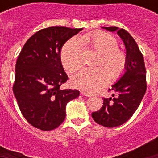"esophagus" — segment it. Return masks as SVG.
Wrapping results in <instances>:
<instances>
[{"label": "esophagus", "mask_w": 158, "mask_h": 158, "mask_svg": "<svg viewBox=\"0 0 158 158\" xmlns=\"http://www.w3.org/2000/svg\"><path fill=\"white\" fill-rule=\"evenodd\" d=\"M81 93H82V94L85 95V96H93V93H89V92H88V91H82Z\"/></svg>", "instance_id": "esophagus-1"}]
</instances>
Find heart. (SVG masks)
<instances>
[{
    "label": "heart",
    "instance_id": "obj_1",
    "mask_svg": "<svg viewBox=\"0 0 158 158\" xmlns=\"http://www.w3.org/2000/svg\"><path fill=\"white\" fill-rule=\"evenodd\" d=\"M81 42L102 55L98 66L95 69H83L72 78L73 86L77 89L94 92L106 85L108 79L117 80L127 67V55L118 49L117 40L105 32H93L81 37L73 38L65 43L61 51V61L64 68L69 72L77 70L83 62ZM104 67L105 69L103 68Z\"/></svg>",
    "mask_w": 158,
    "mask_h": 158
}]
</instances>
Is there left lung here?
Wrapping results in <instances>:
<instances>
[{
  "instance_id": "1",
  "label": "left lung",
  "mask_w": 158,
  "mask_h": 158,
  "mask_svg": "<svg viewBox=\"0 0 158 158\" xmlns=\"http://www.w3.org/2000/svg\"><path fill=\"white\" fill-rule=\"evenodd\" d=\"M103 28L117 32L126 47L127 60L124 74L109 89L116 96L104 98L102 107L92 113V117L100 125L115 127L126 123L138 109L146 91V72L143 55L133 37L117 27Z\"/></svg>"
}]
</instances>
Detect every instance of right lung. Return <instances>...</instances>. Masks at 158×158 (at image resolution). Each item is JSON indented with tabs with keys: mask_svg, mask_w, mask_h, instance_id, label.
<instances>
[{
	"mask_svg": "<svg viewBox=\"0 0 158 158\" xmlns=\"http://www.w3.org/2000/svg\"><path fill=\"white\" fill-rule=\"evenodd\" d=\"M82 28L54 26L35 33L23 46L16 64L13 93L26 120L34 127L51 131L65 120L67 103L78 90H61L68 76L62 67V46Z\"/></svg>",
	"mask_w": 158,
	"mask_h": 158,
	"instance_id": "add662e5",
	"label": "right lung"
}]
</instances>
